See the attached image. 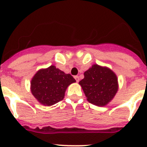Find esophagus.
I'll use <instances>...</instances> for the list:
<instances>
[{"mask_svg":"<svg viewBox=\"0 0 147 147\" xmlns=\"http://www.w3.org/2000/svg\"><path fill=\"white\" fill-rule=\"evenodd\" d=\"M74 79H75V80H76V81L77 82L79 81H80V77H79V76H74Z\"/></svg>","mask_w":147,"mask_h":147,"instance_id":"34e87169","label":"esophagus"}]
</instances>
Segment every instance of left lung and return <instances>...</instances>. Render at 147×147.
I'll list each match as a JSON object with an SVG mask.
<instances>
[{
    "instance_id": "left-lung-1",
    "label": "left lung",
    "mask_w": 147,
    "mask_h": 147,
    "mask_svg": "<svg viewBox=\"0 0 147 147\" xmlns=\"http://www.w3.org/2000/svg\"><path fill=\"white\" fill-rule=\"evenodd\" d=\"M84 76L79 84L90 103L104 107L112 101L119 90L117 76L112 70L94 64Z\"/></svg>"
}]
</instances>
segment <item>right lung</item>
Returning a JSON list of instances; mask_svg holds the SVG:
<instances>
[{
    "instance_id": "obj_1",
    "label": "right lung",
    "mask_w": 147,
    "mask_h": 147,
    "mask_svg": "<svg viewBox=\"0 0 147 147\" xmlns=\"http://www.w3.org/2000/svg\"><path fill=\"white\" fill-rule=\"evenodd\" d=\"M76 80L69 74L51 65L40 69L31 80V92L37 102L45 106H51L62 101L66 89Z\"/></svg>"
}]
</instances>
